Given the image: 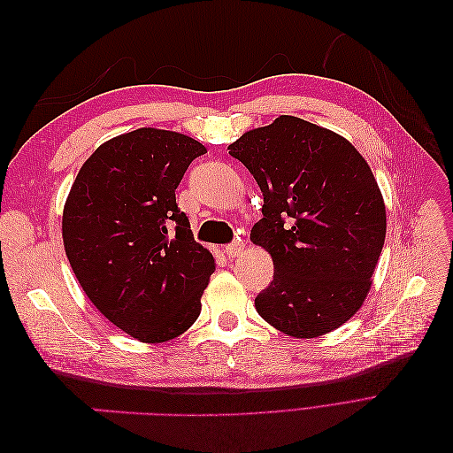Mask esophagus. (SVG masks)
<instances>
[{"instance_id":"obj_1","label":"esophagus","mask_w":453,"mask_h":453,"mask_svg":"<svg viewBox=\"0 0 453 453\" xmlns=\"http://www.w3.org/2000/svg\"><path fill=\"white\" fill-rule=\"evenodd\" d=\"M243 250H245V243H243V240H234V242H232V243H228L226 245V255L228 257H240L242 253H243Z\"/></svg>"}]
</instances>
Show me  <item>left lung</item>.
<instances>
[{
  "label": "left lung",
  "mask_w": 453,
  "mask_h": 453,
  "mask_svg": "<svg viewBox=\"0 0 453 453\" xmlns=\"http://www.w3.org/2000/svg\"><path fill=\"white\" fill-rule=\"evenodd\" d=\"M228 155L265 196L251 240L276 272L255 298L260 318L295 338L334 331L361 308L386 240L372 170L342 135L289 115L245 132Z\"/></svg>",
  "instance_id": "left-lung-1"
}]
</instances>
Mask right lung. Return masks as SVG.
Here are the masks:
<instances>
[{
  "instance_id": "right-lung-1",
  "label": "right lung",
  "mask_w": 453,
  "mask_h": 453,
  "mask_svg": "<svg viewBox=\"0 0 453 453\" xmlns=\"http://www.w3.org/2000/svg\"><path fill=\"white\" fill-rule=\"evenodd\" d=\"M205 147L140 128L109 140L79 170L64 205V248L90 303L149 344L185 333L215 270L175 188Z\"/></svg>"
}]
</instances>
